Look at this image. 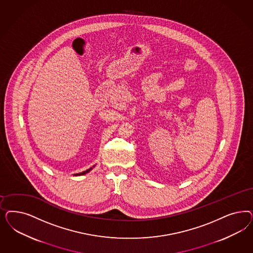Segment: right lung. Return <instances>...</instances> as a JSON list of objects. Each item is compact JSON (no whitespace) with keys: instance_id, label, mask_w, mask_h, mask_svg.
Returning a JSON list of instances; mask_svg holds the SVG:
<instances>
[{"instance_id":"1","label":"right lung","mask_w":253,"mask_h":253,"mask_svg":"<svg viewBox=\"0 0 253 253\" xmlns=\"http://www.w3.org/2000/svg\"><path fill=\"white\" fill-rule=\"evenodd\" d=\"M94 167H95V166H93V167H92V168H90L89 169H86V170H85V171L80 172V173H77V174H74V176H81V175H84V174H86V173H88V172H89L90 170H91V169H93V168H94Z\"/></svg>"}]
</instances>
